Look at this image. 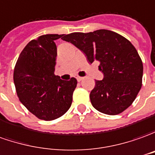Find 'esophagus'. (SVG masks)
Here are the masks:
<instances>
[{
    "label": "esophagus",
    "instance_id": "esophagus-1",
    "mask_svg": "<svg viewBox=\"0 0 155 155\" xmlns=\"http://www.w3.org/2000/svg\"><path fill=\"white\" fill-rule=\"evenodd\" d=\"M76 79H77V81L79 82L81 81L82 80H83V77H81V76H76Z\"/></svg>",
    "mask_w": 155,
    "mask_h": 155
}]
</instances>
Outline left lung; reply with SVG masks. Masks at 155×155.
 <instances>
[{
	"label": "left lung",
	"instance_id": "left-lung-1",
	"mask_svg": "<svg viewBox=\"0 0 155 155\" xmlns=\"http://www.w3.org/2000/svg\"><path fill=\"white\" fill-rule=\"evenodd\" d=\"M62 40L83 51L89 63L98 61L102 81L90 93L92 106L101 113L115 115L131 105L142 87L143 66L138 52L119 34L98 29L89 33L62 35Z\"/></svg>",
	"mask_w": 155,
	"mask_h": 155
}]
</instances>
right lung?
Returning <instances> with one entry per match:
<instances>
[{
    "instance_id": "obj_1",
    "label": "right lung",
    "mask_w": 155,
    "mask_h": 155,
    "mask_svg": "<svg viewBox=\"0 0 155 155\" xmlns=\"http://www.w3.org/2000/svg\"><path fill=\"white\" fill-rule=\"evenodd\" d=\"M62 35H44L29 41L20 53L13 81L20 102L30 113L53 120L66 113L77 85L75 78L61 80L54 74L57 46Z\"/></svg>"
}]
</instances>
